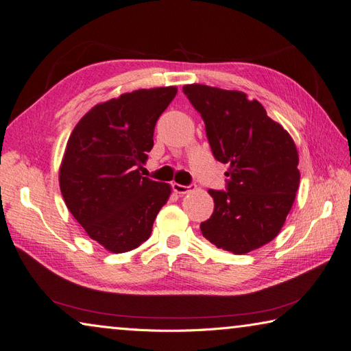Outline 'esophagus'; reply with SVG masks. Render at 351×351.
Listing matches in <instances>:
<instances>
[{
    "label": "esophagus",
    "mask_w": 351,
    "mask_h": 351,
    "mask_svg": "<svg viewBox=\"0 0 351 351\" xmlns=\"http://www.w3.org/2000/svg\"><path fill=\"white\" fill-rule=\"evenodd\" d=\"M173 189L177 192V193H188L191 189H193V184H189V186H184V184H178V183H173Z\"/></svg>",
    "instance_id": "34e87169"
}]
</instances>
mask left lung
I'll use <instances>...</instances> for the list:
<instances>
[{
    "label": "left lung",
    "instance_id": "left-lung-1",
    "mask_svg": "<svg viewBox=\"0 0 351 351\" xmlns=\"http://www.w3.org/2000/svg\"><path fill=\"white\" fill-rule=\"evenodd\" d=\"M183 93L201 114L216 160L228 163L227 191H213L215 210L202 236L232 254H247L281 231L295 198L299 154L290 134L245 93L202 84Z\"/></svg>",
    "mask_w": 351,
    "mask_h": 351
}]
</instances>
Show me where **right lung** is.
<instances>
[{"mask_svg": "<svg viewBox=\"0 0 351 351\" xmlns=\"http://www.w3.org/2000/svg\"><path fill=\"white\" fill-rule=\"evenodd\" d=\"M176 87L136 90L99 104L70 135L60 189L70 213L108 251H132L152 234L171 186L139 174L153 149L156 121Z\"/></svg>", "mask_w": 351, "mask_h": 351, "instance_id": "obj_1", "label": "right lung"}]
</instances>
